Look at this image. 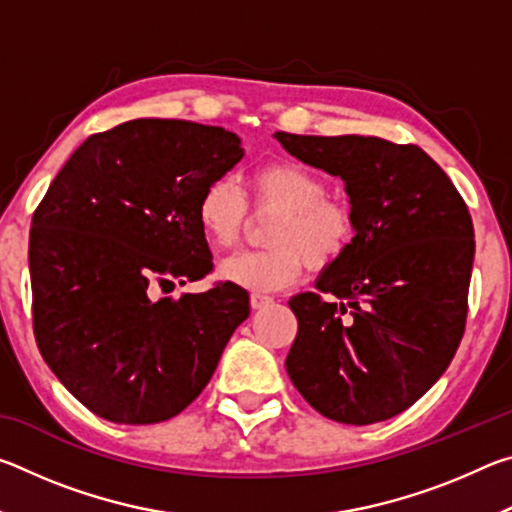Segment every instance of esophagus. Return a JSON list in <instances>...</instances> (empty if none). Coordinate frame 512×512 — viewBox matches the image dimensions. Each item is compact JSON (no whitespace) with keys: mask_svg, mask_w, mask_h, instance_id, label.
<instances>
[{"mask_svg":"<svg viewBox=\"0 0 512 512\" xmlns=\"http://www.w3.org/2000/svg\"><path fill=\"white\" fill-rule=\"evenodd\" d=\"M271 302H273V298L264 296V293H253V296H250V307L253 309H264L271 305Z\"/></svg>","mask_w":512,"mask_h":512,"instance_id":"obj_1","label":"esophagus"}]
</instances>
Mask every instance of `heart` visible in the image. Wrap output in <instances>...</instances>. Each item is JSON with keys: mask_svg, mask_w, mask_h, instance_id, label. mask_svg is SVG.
<instances>
[{"mask_svg": "<svg viewBox=\"0 0 512 512\" xmlns=\"http://www.w3.org/2000/svg\"><path fill=\"white\" fill-rule=\"evenodd\" d=\"M257 212L280 216L268 230L273 248L241 253L219 266V277L248 291H280L296 284L307 264L325 268L350 248L357 219L350 205L327 196V183L296 162H273L250 178ZM196 223L205 241L219 250L239 244L248 223V201L230 178H216L196 203Z\"/></svg>", "mask_w": 512, "mask_h": 512, "instance_id": "b5f03b06", "label": "heart"}]
</instances>
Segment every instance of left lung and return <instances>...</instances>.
I'll return each mask as SVG.
<instances>
[{"label":"left lung","mask_w":512,"mask_h":512,"mask_svg":"<svg viewBox=\"0 0 512 512\" xmlns=\"http://www.w3.org/2000/svg\"><path fill=\"white\" fill-rule=\"evenodd\" d=\"M293 158L339 176L357 219L345 255L289 307L298 334L284 361L329 420L372 424L415 404L465 332L474 228L447 173L420 146L366 135L275 133ZM330 293V300L322 296Z\"/></svg>","instance_id":"1"}]
</instances>
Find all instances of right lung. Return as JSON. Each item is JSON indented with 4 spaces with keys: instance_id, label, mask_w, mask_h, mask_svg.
<instances>
[{
    "instance_id": "right-lung-1",
    "label": "right lung",
    "mask_w": 512,
    "mask_h": 512,
    "mask_svg": "<svg viewBox=\"0 0 512 512\" xmlns=\"http://www.w3.org/2000/svg\"><path fill=\"white\" fill-rule=\"evenodd\" d=\"M241 158V140L221 126L133 119L90 135L33 214L38 348L99 418L155 424L187 409L248 318V291L232 282L151 298L153 282L212 271L196 203Z\"/></svg>"
}]
</instances>
